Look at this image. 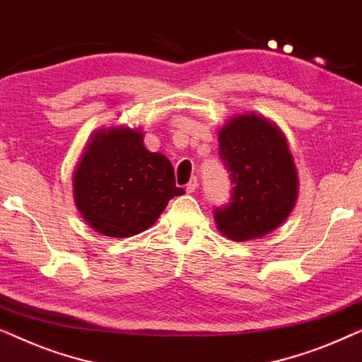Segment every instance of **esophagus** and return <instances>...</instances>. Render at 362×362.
<instances>
[{
    "label": "esophagus",
    "mask_w": 362,
    "mask_h": 362,
    "mask_svg": "<svg viewBox=\"0 0 362 362\" xmlns=\"http://www.w3.org/2000/svg\"><path fill=\"white\" fill-rule=\"evenodd\" d=\"M197 186H199V182H197L196 177H192V180L186 185V192H187V194H192V192L197 189Z\"/></svg>",
    "instance_id": "34e87169"
}]
</instances>
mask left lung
I'll return each mask as SVG.
<instances>
[{"instance_id": "left-lung-1", "label": "left lung", "mask_w": 362, "mask_h": 362, "mask_svg": "<svg viewBox=\"0 0 362 362\" xmlns=\"http://www.w3.org/2000/svg\"><path fill=\"white\" fill-rule=\"evenodd\" d=\"M232 180V202L216 211L217 230L235 242L262 239L284 224L298 199V173L285 133L257 112L237 113L217 133Z\"/></svg>"}]
</instances>
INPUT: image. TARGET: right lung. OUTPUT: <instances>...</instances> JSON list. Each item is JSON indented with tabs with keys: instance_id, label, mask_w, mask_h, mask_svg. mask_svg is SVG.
<instances>
[{
	"instance_id": "obj_1",
	"label": "right lung",
	"mask_w": 362,
	"mask_h": 362,
	"mask_svg": "<svg viewBox=\"0 0 362 362\" xmlns=\"http://www.w3.org/2000/svg\"><path fill=\"white\" fill-rule=\"evenodd\" d=\"M140 127L98 128L88 138L72 175V194L83 221L98 234L127 239L150 229L176 187L171 161L151 153Z\"/></svg>"
}]
</instances>
